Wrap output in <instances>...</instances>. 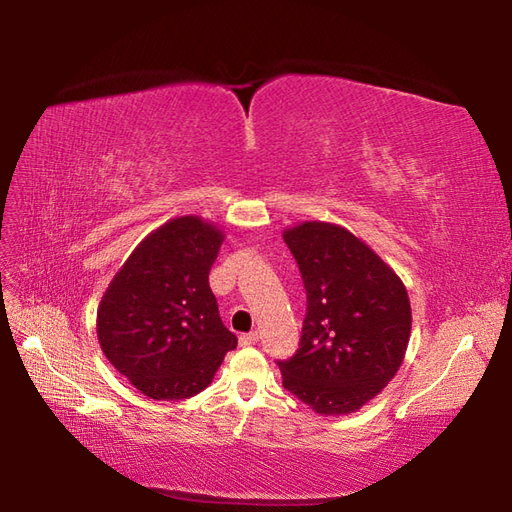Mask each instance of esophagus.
I'll return each instance as SVG.
<instances>
[{
    "label": "esophagus",
    "mask_w": 512,
    "mask_h": 512,
    "mask_svg": "<svg viewBox=\"0 0 512 512\" xmlns=\"http://www.w3.org/2000/svg\"><path fill=\"white\" fill-rule=\"evenodd\" d=\"M239 344L243 346V348H250V346H254V344H258V333H243L241 337H239Z\"/></svg>",
    "instance_id": "34e87169"
}]
</instances>
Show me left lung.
I'll use <instances>...</instances> for the list:
<instances>
[{"label":"left lung","instance_id":"obj_1","mask_svg":"<svg viewBox=\"0 0 512 512\" xmlns=\"http://www.w3.org/2000/svg\"><path fill=\"white\" fill-rule=\"evenodd\" d=\"M307 290L297 354L280 361L286 389L322 416L352 414L399 371L412 309L401 277L344 226L284 230Z\"/></svg>","mask_w":512,"mask_h":512}]
</instances>
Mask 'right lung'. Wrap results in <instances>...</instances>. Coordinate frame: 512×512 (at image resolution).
Segmentation results:
<instances>
[{
  "instance_id": "add662e5",
  "label": "right lung",
  "mask_w": 512,
  "mask_h": 512,
  "mask_svg": "<svg viewBox=\"0 0 512 512\" xmlns=\"http://www.w3.org/2000/svg\"><path fill=\"white\" fill-rule=\"evenodd\" d=\"M224 230L198 215L168 220L136 245L102 294L104 356L149 399H188L237 348L209 288Z\"/></svg>"
}]
</instances>
